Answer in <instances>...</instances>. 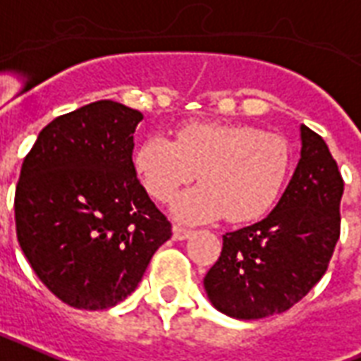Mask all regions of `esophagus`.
<instances>
[{"label": "esophagus", "instance_id": "34e87169", "mask_svg": "<svg viewBox=\"0 0 361 361\" xmlns=\"http://www.w3.org/2000/svg\"><path fill=\"white\" fill-rule=\"evenodd\" d=\"M172 235H174V240H185V238L191 236V231L183 229L180 225H174V227H172Z\"/></svg>", "mask_w": 361, "mask_h": 361}]
</instances>
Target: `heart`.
I'll use <instances>...</instances> for the list:
<instances>
[{
    "mask_svg": "<svg viewBox=\"0 0 361 361\" xmlns=\"http://www.w3.org/2000/svg\"><path fill=\"white\" fill-rule=\"evenodd\" d=\"M137 178L151 197L166 202L199 172L200 185L180 195L174 216L204 224L227 216L250 224L272 210L291 169L284 137L238 123H189L176 140L153 134L134 153Z\"/></svg>",
    "mask_w": 361,
    "mask_h": 361,
    "instance_id": "b5f03b06",
    "label": "heart"
}]
</instances>
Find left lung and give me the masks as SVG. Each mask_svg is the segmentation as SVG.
Returning a JSON list of instances; mask_svg holds the SVG:
<instances>
[{
  "label": "left lung",
  "mask_w": 361,
  "mask_h": 361,
  "mask_svg": "<svg viewBox=\"0 0 361 361\" xmlns=\"http://www.w3.org/2000/svg\"><path fill=\"white\" fill-rule=\"evenodd\" d=\"M301 157L274 210L224 235V250L204 276L219 312L259 320L291 309L326 274L339 240L345 181L326 142L301 125Z\"/></svg>",
  "instance_id": "left-lung-1"
}]
</instances>
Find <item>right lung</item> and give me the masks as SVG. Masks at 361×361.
Masks as SVG:
<instances>
[{
    "label": "right lung",
    "instance_id": "add662e5",
    "mask_svg": "<svg viewBox=\"0 0 361 361\" xmlns=\"http://www.w3.org/2000/svg\"><path fill=\"white\" fill-rule=\"evenodd\" d=\"M142 119L119 102H92L51 121L22 162L16 238L37 279L73 309L126 299L172 236L132 162Z\"/></svg>",
    "mask_w": 361,
    "mask_h": 361
}]
</instances>
